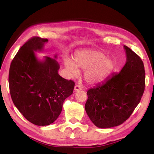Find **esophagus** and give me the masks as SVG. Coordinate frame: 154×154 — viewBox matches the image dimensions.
<instances>
[{"label": "esophagus", "instance_id": "1", "mask_svg": "<svg viewBox=\"0 0 154 154\" xmlns=\"http://www.w3.org/2000/svg\"><path fill=\"white\" fill-rule=\"evenodd\" d=\"M74 91H81V90H82V87L81 86H80V85H76L74 86Z\"/></svg>", "mask_w": 154, "mask_h": 154}]
</instances>
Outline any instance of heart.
Listing matches in <instances>:
<instances>
[{
    "instance_id": "obj_1",
    "label": "heart",
    "mask_w": 154,
    "mask_h": 154,
    "mask_svg": "<svg viewBox=\"0 0 154 154\" xmlns=\"http://www.w3.org/2000/svg\"><path fill=\"white\" fill-rule=\"evenodd\" d=\"M65 67L71 76H75L78 69L85 70L83 78L90 85L98 84L114 71V60L98 51L83 50L76 52L72 60L65 58Z\"/></svg>"
}]
</instances>
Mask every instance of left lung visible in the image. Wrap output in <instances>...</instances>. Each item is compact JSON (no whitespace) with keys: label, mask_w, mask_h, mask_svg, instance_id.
I'll list each match as a JSON object with an SVG mask.
<instances>
[{"label":"left lung","mask_w":154,"mask_h":154,"mask_svg":"<svg viewBox=\"0 0 154 154\" xmlns=\"http://www.w3.org/2000/svg\"><path fill=\"white\" fill-rule=\"evenodd\" d=\"M127 61L119 73L87 92L86 112L97 127L107 128L128 119L141 101L145 87V71L141 58L123 46Z\"/></svg>","instance_id":"obj_1"}]
</instances>
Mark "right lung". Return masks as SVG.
Instances as JSON below:
<instances>
[{"instance_id": "right-lung-1", "label": "right lung", "mask_w": 154, "mask_h": 154, "mask_svg": "<svg viewBox=\"0 0 154 154\" xmlns=\"http://www.w3.org/2000/svg\"><path fill=\"white\" fill-rule=\"evenodd\" d=\"M48 40L35 36L18 50L9 72V86L14 105L32 124L47 126L55 122L63 103L71 96L74 82L58 74L60 65L54 58H37Z\"/></svg>"}]
</instances>
